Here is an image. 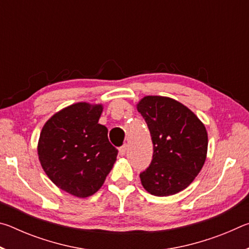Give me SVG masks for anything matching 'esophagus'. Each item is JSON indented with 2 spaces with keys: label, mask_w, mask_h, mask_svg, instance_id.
I'll return each instance as SVG.
<instances>
[{
  "label": "esophagus",
  "mask_w": 249,
  "mask_h": 249,
  "mask_svg": "<svg viewBox=\"0 0 249 249\" xmlns=\"http://www.w3.org/2000/svg\"><path fill=\"white\" fill-rule=\"evenodd\" d=\"M126 150H127V144L123 145L122 147H120V155L121 156H125Z\"/></svg>",
  "instance_id": "1"
}]
</instances>
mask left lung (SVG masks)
I'll return each mask as SVG.
<instances>
[{"label": "left lung", "mask_w": 249, "mask_h": 249, "mask_svg": "<svg viewBox=\"0 0 249 249\" xmlns=\"http://www.w3.org/2000/svg\"><path fill=\"white\" fill-rule=\"evenodd\" d=\"M137 111L148 126L154 145L150 165L140 175L142 187L156 196L182 191L204 165L205 126L191 109L166 96H145Z\"/></svg>", "instance_id": "8db88e82"}]
</instances>
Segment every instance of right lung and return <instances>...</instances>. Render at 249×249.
I'll list each match as a JSON object with an SVG mask.
<instances>
[{"label":"right lung","mask_w":249,"mask_h":249,"mask_svg":"<svg viewBox=\"0 0 249 249\" xmlns=\"http://www.w3.org/2000/svg\"><path fill=\"white\" fill-rule=\"evenodd\" d=\"M102 111L101 104H72L50 117L40 132L41 167L58 188L74 196L94 195L119 153L108 142L107 128L99 124Z\"/></svg>","instance_id":"obj_1"}]
</instances>
